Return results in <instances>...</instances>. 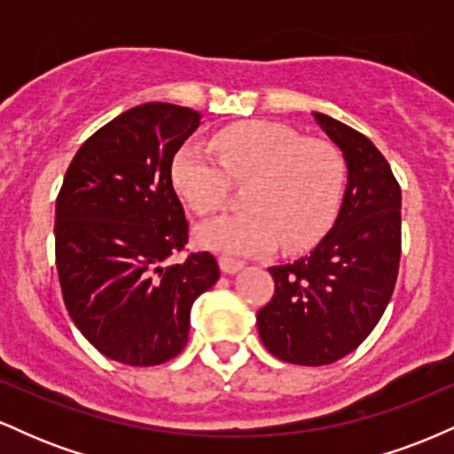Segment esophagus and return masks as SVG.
Here are the masks:
<instances>
[{"label": "esophagus", "instance_id": "1", "mask_svg": "<svg viewBox=\"0 0 454 454\" xmlns=\"http://www.w3.org/2000/svg\"><path fill=\"white\" fill-rule=\"evenodd\" d=\"M245 267L243 260H237V258H231V256H220V269L222 273H237V270H241Z\"/></svg>", "mask_w": 454, "mask_h": 454}]
</instances>
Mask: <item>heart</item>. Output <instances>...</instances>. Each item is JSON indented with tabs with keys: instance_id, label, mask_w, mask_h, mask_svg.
<instances>
[{
	"instance_id": "1",
	"label": "heart",
	"mask_w": 454,
	"mask_h": 454,
	"mask_svg": "<svg viewBox=\"0 0 454 454\" xmlns=\"http://www.w3.org/2000/svg\"><path fill=\"white\" fill-rule=\"evenodd\" d=\"M217 160L198 145H184L170 164V181L196 215L220 211L231 184H247V209L202 223L205 247L226 254H264L314 247L337 217L346 168L326 140L305 138L273 121H241L223 128L211 143Z\"/></svg>"
}]
</instances>
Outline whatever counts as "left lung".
Instances as JSON below:
<instances>
[{
  "label": "left lung",
  "mask_w": 454,
  "mask_h": 454,
  "mask_svg": "<svg viewBox=\"0 0 454 454\" xmlns=\"http://www.w3.org/2000/svg\"><path fill=\"white\" fill-rule=\"evenodd\" d=\"M314 117L346 160V194L309 256L269 269L275 294L256 316L264 348L307 367L340 361L367 340L393 296L401 258V187L387 158L346 123Z\"/></svg>",
  "instance_id": "1"
}]
</instances>
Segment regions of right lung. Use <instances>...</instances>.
I'll use <instances>...</instances> for the list:
<instances>
[{"label":"right lung","mask_w":454,"mask_h":454,"mask_svg":"<svg viewBox=\"0 0 454 454\" xmlns=\"http://www.w3.org/2000/svg\"><path fill=\"white\" fill-rule=\"evenodd\" d=\"M200 113L129 108L82 143L55 207V262L72 322L113 361L151 367L185 348L194 301L220 279L209 252H184V205L170 164Z\"/></svg>","instance_id":"right-lung-1"}]
</instances>
